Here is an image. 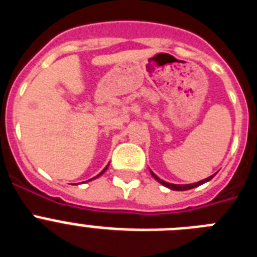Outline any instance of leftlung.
Listing matches in <instances>:
<instances>
[{
  "mask_svg": "<svg viewBox=\"0 0 257 257\" xmlns=\"http://www.w3.org/2000/svg\"><path fill=\"white\" fill-rule=\"evenodd\" d=\"M151 174H152V176H153V178L156 179L157 181H158V183H161V184H162V185H165L166 188H170V189H172V190H189V189H193V188L199 187V185H202V184L207 183V181H210L211 179H212L213 176H215V175H211L210 178L205 179V180H201V181H198V183H193V184H185V185H180V184H171V183H166V181H163L162 179H160V178H158V176H157V175L154 174L153 171H151Z\"/></svg>",
  "mask_w": 257,
  "mask_h": 257,
  "instance_id": "8db88e82",
  "label": "left lung"
}]
</instances>
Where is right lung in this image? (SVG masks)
<instances>
[{
	"instance_id": "obj_1",
	"label": "right lung",
	"mask_w": 257,
	"mask_h": 257,
	"mask_svg": "<svg viewBox=\"0 0 257 257\" xmlns=\"http://www.w3.org/2000/svg\"><path fill=\"white\" fill-rule=\"evenodd\" d=\"M109 166V165H108ZM108 166H105V169H104L103 170V171H101L100 172V174H99V175H97V176H95V178H92V179H90V180H87V181H91V180H94V179H96V178H99V176H100V175H103L104 174V172H105L106 171V169H108Z\"/></svg>"
}]
</instances>
